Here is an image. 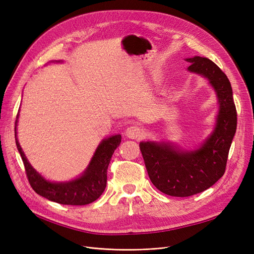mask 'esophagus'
Wrapping results in <instances>:
<instances>
[{
  "instance_id": "esophagus-1",
  "label": "esophagus",
  "mask_w": 254,
  "mask_h": 254,
  "mask_svg": "<svg viewBox=\"0 0 254 254\" xmlns=\"http://www.w3.org/2000/svg\"><path fill=\"white\" fill-rule=\"evenodd\" d=\"M141 134H142V129L137 126H129L126 130L127 137L130 139H137L141 136Z\"/></svg>"
}]
</instances>
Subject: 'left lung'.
Masks as SVG:
<instances>
[{
	"label": "left lung",
	"instance_id": "1",
	"mask_svg": "<svg viewBox=\"0 0 254 254\" xmlns=\"http://www.w3.org/2000/svg\"><path fill=\"white\" fill-rule=\"evenodd\" d=\"M185 61L191 64L189 71L207 78L216 92L219 112L214 130L192 151L164 142L139 145L152 184L168 195L181 197L208 190L223 176L237 128L233 89L226 75L209 59L194 57Z\"/></svg>",
	"mask_w": 254,
	"mask_h": 254
}]
</instances>
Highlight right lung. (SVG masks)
<instances>
[{
    "instance_id": "obj_1",
    "label": "right lung",
    "mask_w": 254,
    "mask_h": 254,
    "mask_svg": "<svg viewBox=\"0 0 254 254\" xmlns=\"http://www.w3.org/2000/svg\"><path fill=\"white\" fill-rule=\"evenodd\" d=\"M18 115L15 122V142L18 152L22 158L26 177L32 189L40 195L49 201L63 205L82 206L95 202L104 192L107 184V169L111 161L114 150L122 142V136L115 135L104 139L93 154L91 161L79 178L68 182H50L42 177L31 166L25 157L16 137V126Z\"/></svg>"
}]
</instances>
